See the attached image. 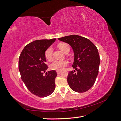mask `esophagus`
I'll return each mask as SVG.
<instances>
[{
  "instance_id": "34e87169",
  "label": "esophagus",
  "mask_w": 121,
  "mask_h": 121,
  "mask_svg": "<svg viewBox=\"0 0 121 121\" xmlns=\"http://www.w3.org/2000/svg\"><path fill=\"white\" fill-rule=\"evenodd\" d=\"M61 73V71H57V74H60Z\"/></svg>"
}]
</instances>
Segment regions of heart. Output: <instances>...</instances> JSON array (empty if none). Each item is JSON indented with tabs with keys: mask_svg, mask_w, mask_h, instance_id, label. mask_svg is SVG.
<instances>
[{
	"mask_svg": "<svg viewBox=\"0 0 121 121\" xmlns=\"http://www.w3.org/2000/svg\"><path fill=\"white\" fill-rule=\"evenodd\" d=\"M58 47L60 49L65 52L67 49L69 48V46L68 44L66 43H61L58 44ZM52 47H48L45 51L44 56L46 59L48 61H51L52 59ZM68 65V62L66 60H55L51 63L50 65V69L54 70L61 71Z\"/></svg>",
	"mask_w": 121,
	"mask_h": 121,
	"instance_id": "b5f03b06",
	"label": "heart"
}]
</instances>
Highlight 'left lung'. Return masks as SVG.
<instances>
[{
  "instance_id": "left-lung-1",
  "label": "left lung",
  "mask_w": 121,
  "mask_h": 121,
  "mask_svg": "<svg viewBox=\"0 0 121 121\" xmlns=\"http://www.w3.org/2000/svg\"><path fill=\"white\" fill-rule=\"evenodd\" d=\"M58 40L69 44L74 54L72 67L75 70L69 72L67 75L69 87L77 92L87 91L94 84L99 72L100 57L97 47L89 39L78 35L65 36Z\"/></svg>"
}]
</instances>
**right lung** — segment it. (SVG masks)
Instances as JSON below:
<instances>
[{"label": "right lung", "mask_w": 121, "mask_h": 121, "mask_svg": "<svg viewBox=\"0 0 121 121\" xmlns=\"http://www.w3.org/2000/svg\"><path fill=\"white\" fill-rule=\"evenodd\" d=\"M56 39L35 40L25 47L19 57L18 69L21 79L32 94L39 97L49 96L55 89L57 74L48 69L44 52Z\"/></svg>", "instance_id": "obj_1"}]
</instances>
